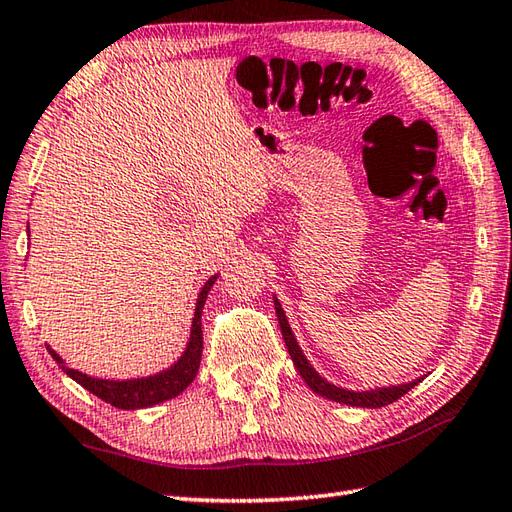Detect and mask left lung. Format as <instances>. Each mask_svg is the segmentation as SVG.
Listing matches in <instances>:
<instances>
[{"label":"left lung","mask_w":512,"mask_h":512,"mask_svg":"<svg viewBox=\"0 0 512 512\" xmlns=\"http://www.w3.org/2000/svg\"><path fill=\"white\" fill-rule=\"evenodd\" d=\"M275 312H277V319H279V328L281 334H284V341L288 347V354L292 358V363H295L297 372L301 374V378L306 380V385L314 391V394H319L328 400L334 402H341V405H350V407H365V409H378V407H385L391 405V402H396L400 396H405L409 389L416 387L420 380H424V376L411 380V383H402V385H391V387H376V389H365V391H354V389H345L339 385H332L330 380H325L317 369H314L306 354L301 352V347L295 339V334L290 330V323L284 308H281L279 299L275 297Z\"/></svg>","instance_id":"1"}]
</instances>
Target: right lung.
Instances as JSON below:
<instances>
[{"instance_id": "right-lung-1", "label": "right lung", "mask_w": 512, "mask_h": 512, "mask_svg": "<svg viewBox=\"0 0 512 512\" xmlns=\"http://www.w3.org/2000/svg\"><path fill=\"white\" fill-rule=\"evenodd\" d=\"M217 275L209 277L204 288L198 292V301H195V312L191 321V334L187 347L180 354V358L171 367L162 369L158 374L143 376V378H125V380H112V378H94L79 372V369H72L65 365L63 358L52 350L48 345V352L59 363V367L68 374L72 380H76L81 387H85L90 394L99 396L101 400L110 402L116 409H145L154 407L158 402H165L180 396L184 389H187L195 374L200 369V358H202V308L206 303V295L213 288Z\"/></svg>"}]
</instances>
